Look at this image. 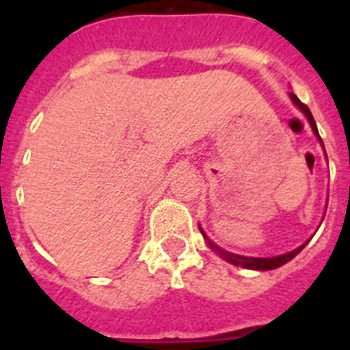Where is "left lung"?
Listing matches in <instances>:
<instances>
[{
    "instance_id": "left-lung-1",
    "label": "left lung",
    "mask_w": 350,
    "mask_h": 350,
    "mask_svg": "<svg viewBox=\"0 0 350 350\" xmlns=\"http://www.w3.org/2000/svg\"><path fill=\"white\" fill-rule=\"evenodd\" d=\"M288 96H291V100H293V103L296 107H298L299 111L304 112V116L307 118V121H309L310 129H312V132H314V136L318 137V142L321 143V147H323V142H321L320 137V132H318V126H316V121L314 118H312V114H310L309 107L305 105V103H301V101L298 100V96L293 94V92H288ZM323 150H325V147H323ZM327 158V154H325ZM200 227V230H202L203 238H205V241L208 243V247L216 252L218 256H221L225 261H229V263H232V265L236 267H243V269H250V271H272V269H278V267L285 265L287 261H291L294 258V256L298 254L299 250L304 249L305 245H307V241H305L304 245H299L298 249L291 250V252H285V254H280V256H272V258H252V256H239V254H234V252H229V250L221 249V247H218L216 243H213V239H208V236L205 234V230L202 229V225H198Z\"/></svg>"
}]
</instances>
